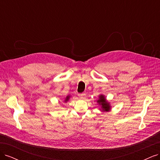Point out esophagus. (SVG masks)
<instances>
[{
	"label": "esophagus",
	"instance_id": "obj_1",
	"mask_svg": "<svg viewBox=\"0 0 160 160\" xmlns=\"http://www.w3.org/2000/svg\"><path fill=\"white\" fill-rule=\"evenodd\" d=\"M86 94L85 93H81V94H79V97L80 99H84L85 98Z\"/></svg>",
	"mask_w": 160,
	"mask_h": 160
}]
</instances>
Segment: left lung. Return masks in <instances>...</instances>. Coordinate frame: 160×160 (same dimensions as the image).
<instances>
[{
    "label": "left lung",
    "instance_id": "1",
    "mask_svg": "<svg viewBox=\"0 0 160 160\" xmlns=\"http://www.w3.org/2000/svg\"><path fill=\"white\" fill-rule=\"evenodd\" d=\"M97 102L99 105H101V110L102 111H109L111 109V106L109 103L106 100L105 97L103 95H100L99 96V99Z\"/></svg>",
    "mask_w": 160,
    "mask_h": 160
}]
</instances>
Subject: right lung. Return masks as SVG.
<instances>
[{
    "label": "right lung",
    "instance_id": "right-lung-1",
    "mask_svg": "<svg viewBox=\"0 0 160 160\" xmlns=\"http://www.w3.org/2000/svg\"><path fill=\"white\" fill-rule=\"evenodd\" d=\"M69 98H70V96H69V95L67 96V98H65V102H67V101H68L69 99Z\"/></svg>",
    "mask_w": 160,
    "mask_h": 160
}]
</instances>
